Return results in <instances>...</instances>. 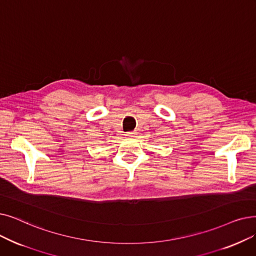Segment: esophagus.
Masks as SVG:
<instances>
[{"instance_id": "1", "label": "esophagus", "mask_w": 256, "mask_h": 256, "mask_svg": "<svg viewBox=\"0 0 256 256\" xmlns=\"http://www.w3.org/2000/svg\"><path fill=\"white\" fill-rule=\"evenodd\" d=\"M128 137H135V132H128L126 134Z\"/></svg>"}]
</instances>
